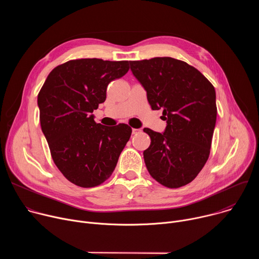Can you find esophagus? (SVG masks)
<instances>
[{"instance_id":"obj_1","label":"esophagus","mask_w":259,"mask_h":259,"mask_svg":"<svg viewBox=\"0 0 259 259\" xmlns=\"http://www.w3.org/2000/svg\"><path fill=\"white\" fill-rule=\"evenodd\" d=\"M140 132H141L140 129H135V128L132 129V134H137V133H140Z\"/></svg>"}]
</instances>
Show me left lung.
<instances>
[{
	"label": "left lung",
	"mask_w": 259,
	"mask_h": 259,
	"mask_svg": "<svg viewBox=\"0 0 259 259\" xmlns=\"http://www.w3.org/2000/svg\"><path fill=\"white\" fill-rule=\"evenodd\" d=\"M135 78L146 91L152 109H163L164 133L149 128L151 145L143 152L151 176L177 189L192 182L206 164L217 107L213 85L197 68L172 57L130 61Z\"/></svg>",
	"instance_id": "left-lung-1"
}]
</instances>
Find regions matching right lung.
<instances>
[{
	"label": "right lung",
	"instance_id": "obj_1",
	"mask_svg": "<svg viewBox=\"0 0 259 259\" xmlns=\"http://www.w3.org/2000/svg\"><path fill=\"white\" fill-rule=\"evenodd\" d=\"M129 70V61L81 58L54 67L38 94L40 122L51 157L63 176L81 188L100 186L113 174L132 129L95 123L94 109L107 85Z\"/></svg>",
	"mask_w": 259,
	"mask_h": 259
}]
</instances>
